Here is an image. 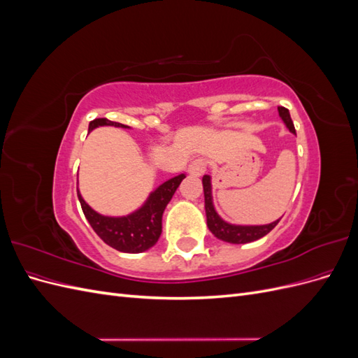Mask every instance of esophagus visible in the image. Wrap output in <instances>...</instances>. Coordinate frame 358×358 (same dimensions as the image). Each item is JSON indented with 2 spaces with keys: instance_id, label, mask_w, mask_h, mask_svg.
Returning a JSON list of instances; mask_svg holds the SVG:
<instances>
[{
  "instance_id": "1",
  "label": "esophagus",
  "mask_w": 358,
  "mask_h": 358,
  "mask_svg": "<svg viewBox=\"0 0 358 358\" xmlns=\"http://www.w3.org/2000/svg\"><path fill=\"white\" fill-rule=\"evenodd\" d=\"M206 166H208V162H206L203 158H197V159H194L191 164H189L188 173H189L191 176L199 178L206 171Z\"/></svg>"
}]
</instances>
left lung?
<instances>
[{
  "instance_id": "obj_1",
  "label": "left lung",
  "mask_w": 358,
  "mask_h": 358,
  "mask_svg": "<svg viewBox=\"0 0 358 358\" xmlns=\"http://www.w3.org/2000/svg\"><path fill=\"white\" fill-rule=\"evenodd\" d=\"M280 119L292 134H296L294 124L291 121L288 109L285 107H278ZM203 191H204V209H206V220H208V227L216 239L229 242V243H249L262 239L263 236L272 231L278 225V221H273L266 225H236L224 221L218 212L215 210L213 199H212V180L209 175L203 176Z\"/></svg>"
}]
</instances>
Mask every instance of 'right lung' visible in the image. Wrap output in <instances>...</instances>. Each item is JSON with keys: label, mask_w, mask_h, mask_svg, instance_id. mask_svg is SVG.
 Instances as JSON below:
<instances>
[{"label": "right lung", "mask_w": 358, "mask_h": 358, "mask_svg": "<svg viewBox=\"0 0 358 358\" xmlns=\"http://www.w3.org/2000/svg\"><path fill=\"white\" fill-rule=\"evenodd\" d=\"M104 125L129 128L124 124L109 121L106 117H99L90 122L88 131L91 133L94 128ZM183 179H185V175L182 173V175H178L166 180L164 183H161L155 191L149 194V197L143 203L142 208H138L127 216H104L95 212L83 200L79 189L78 197L86 220H88L94 231L99 234L104 243L121 252L138 254L148 251L149 248H152L158 242L162 231V213H164L166 206L171 200L173 194H175Z\"/></svg>", "instance_id": "right-lung-1"}]
</instances>
